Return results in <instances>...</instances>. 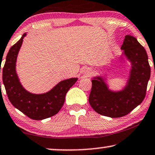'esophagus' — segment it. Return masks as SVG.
Returning <instances> with one entry per match:
<instances>
[{"label": "esophagus", "mask_w": 155, "mask_h": 155, "mask_svg": "<svg viewBox=\"0 0 155 155\" xmlns=\"http://www.w3.org/2000/svg\"><path fill=\"white\" fill-rule=\"evenodd\" d=\"M82 73H83L84 75H85V77H89V76L92 74V70L90 68H85L83 70H82Z\"/></svg>", "instance_id": "obj_1"}]
</instances>
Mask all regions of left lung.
Returning <instances> with one entry per match:
<instances>
[{
	"label": "left lung",
	"instance_id": "obj_1",
	"mask_svg": "<svg viewBox=\"0 0 155 155\" xmlns=\"http://www.w3.org/2000/svg\"><path fill=\"white\" fill-rule=\"evenodd\" d=\"M121 49L131 63L125 87L120 91H112L104 82V78L98 76L92 80L89 96L92 109L98 114L112 118L127 115L142 103L145 97L151 72L145 49L135 38L125 35Z\"/></svg>",
	"mask_w": 155,
	"mask_h": 155
}]
</instances>
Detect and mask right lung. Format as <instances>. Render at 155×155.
<instances>
[{"label":"right lung","instance_id":"right-lung-1","mask_svg":"<svg viewBox=\"0 0 155 155\" xmlns=\"http://www.w3.org/2000/svg\"><path fill=\"white\" fill-rule=\"evenodd\" d=\"M25 35L26 33H24L7 54L3 68V82L8 97L14 107L31 119L41 120L51 117L60 111L65 102L66 93L78 78L60 81L53 89L43 94H33L24 89L16 73L15 65Z\"/></svg>","mask_w":155,"mask_h":155}]
</instances>
